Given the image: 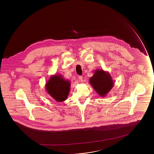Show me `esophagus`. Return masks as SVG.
<instances>
[{
  "mask_svg": "<svg viewBox=\"0 0 154 154\" xmlns=\"http://www.w3.org/2000/svg\"><path fill=\"white\" fill-rule=\"evenodd\" d=\"M79 80L80 81H83V77L82 76H79Z\"/></svg>",
  "mask_w": 154,
  "mask_h": 154,
  "instance_id": "34e87169",
  "label": "esophagus"
}]
</instances>
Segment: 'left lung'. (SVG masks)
Here are the masks:
<instances>
[{
    "instance_id": "1",
    "label": "left lung",
    "mask_w": 154,
    "mask_h": 154,
    "mask_svg": "<svg viewBox=\"0 0 154 154\" xmlns=\"http://www.w3.org/2000/svg\"><path fill=\"white\" fill-rule=\"evenodd\" d=\"M89 81L94 90L101 97L107 95L114 85L110 74L103 69H96Z\"/></svg>"
}]
</instances>
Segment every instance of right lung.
Returning <instances> with one entry per match:
<instances>
[{
    "label": "right lung",
    "instance_id": "obj_1",
    "mask_svg": "<svg viewBox=\"0 0 154 154\" xmlns=\"http://www.w3.org/2000/svg\"><path fill=\"white\" fill-rule=\"evenodd\" d=\"M70 82L60 74L52 75L45 84L47 93L58 102H63L67 98L70 91Z\"/></svg>",
    "mask_w": 154,
    "mask_h": 154
}]
</instances>
